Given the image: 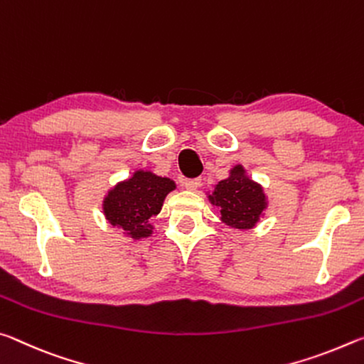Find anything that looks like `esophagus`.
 Listing matches in <instances>:
<instances>
[{"mask_svg":"<svg viewBox=\"0 0 364 364\" xmlns=\"http://www.w3.org/2000/svg\"><path fill=\"white\" fill-rule=\"evenodd\" d=\"M200 183L201 178H186V181H183V187L187 190H196L200 187Z\"/></svg>","mask_w":364,"mask_h":364,"instance_id":"34e87169","label":"esophagus"}]
</instances>
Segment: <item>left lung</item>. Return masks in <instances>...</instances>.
<instances>
[{
    "label": "left lung",
    "instance_id": "obj_1",
    "mask_svg": "<svg viewBox=\"0 0 364 364\" xmlns=\"http://www.w3.org/2000/svg\"><path fill=\"white\" fill-rule=\"evenodd\" d=\"M213 205L221 208V219L234 229H252L266 208L263 190L245 176L242 166H235L210 195Z\"/></svg>",
    "mask_w": 364,
    "mask_h": 364
}]
</instances>
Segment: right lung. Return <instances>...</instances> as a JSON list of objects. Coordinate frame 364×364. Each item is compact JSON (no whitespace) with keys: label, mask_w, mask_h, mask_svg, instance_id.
<instances>
[{"label":"right lung","mask_w":364,"mask_h":364,"mask_svg":"<svg viewBox=\"0 0 364 364\" xmlns=\"http://www.w3.org/2000/svg\"><path fill=\"white\" fill-rule=\"evenodd\" d=\"M176 188L168 177L136 171L135 174L111 190L103 201L105 216L116 228L132 238L151 234L150 219L161 211L166 195Z\"/></svg>","instance_id":"right-lung-1"}]
</instances>
